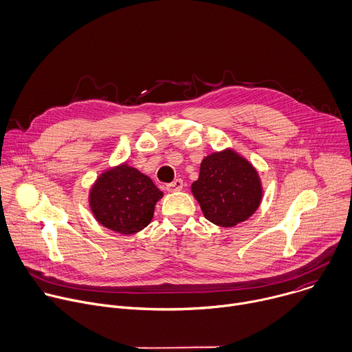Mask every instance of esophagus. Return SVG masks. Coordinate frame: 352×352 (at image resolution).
Masks as SVG:
<instances>
[{
	"instance_id": "34e87169",
	"label": "esophagus",
	"mask_w": 352,
	"mask_h": 352,
	"mask_svg": "<svg viewBox=\"0 0 352 352\" xmlns=\"http://www.w3.org/2000/svg\"><path fill=\"white\" fill-rule=\"evenodd\" d=\"M182 186H184V181H182V179H175V181L167 184V185H166V189H167L168 192H175V190H181Z\"/></svg>"
}]
</instances>
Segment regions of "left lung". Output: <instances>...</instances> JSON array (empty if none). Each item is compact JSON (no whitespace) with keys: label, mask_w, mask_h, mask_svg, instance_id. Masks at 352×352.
I'll use <instances>...</instances> for the list:
<instances>
[{"label":"left lung","mask_w":352,"mask_h":352,"mask_svg":"<svg viewBox=\"0 0 352 352\" xmlns=\"http://www.w3.org/2000/svg\"><path fill=\"white\" fill-rule=\"evenodd\" d=\"M192 193L209 221L234 227L256 212L262 186L252 166L232 150H224L204 159Z\"/></svg>","instance_id":"8db88e82"}]
</instances>
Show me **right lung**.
<instances>
[{
  "instance_id": "1",
  "label": "right lung",
  "mask_w": 352,
  "mask_h": 352,
  "mask_svg": "<svg viewBox=\"0 0 352 352\" xmlns=\"http://www.w3.org/2000/svg\"><path fill=\"white\" fill-rule=\"evenodd\" d=\"M162 196L163 192L147 175L122 164L96 181L90 192V209L102 226L131 235L152 221L155 205Z\"/></svg>"
}]
</instances>
